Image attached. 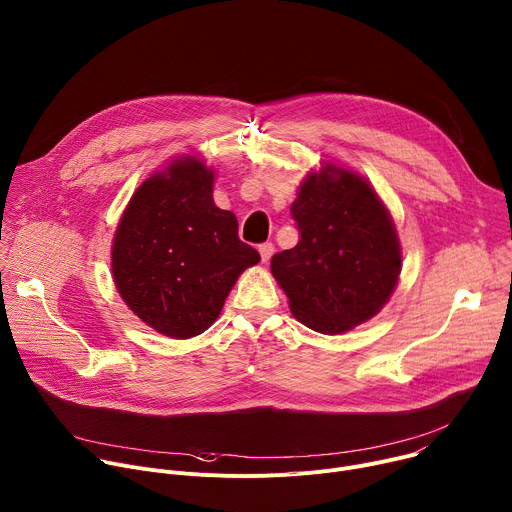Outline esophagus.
Wrapping results in <instances>:
<instances>
[{"mask_svg":"<svg viewBox=\"0 0 512 512\" xmlns=\"http://www.w3.org/2000/svg\"><path fill=\"white\" fill-rule=\"evenodd\" d=\"M258 252H260L262 262H268V260H270V256L274 254V244H272V242H264V244H260V246H258Z\"/></svg>","mask_w":512,"mask_h":512,"instance_id":"1","label":"esophagus"}]
</instances>
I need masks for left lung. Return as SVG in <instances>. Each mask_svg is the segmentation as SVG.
Instances as JSON below:
<instances>
[{"instance_id":"8db88e82","label":"left lung","mask_w":512,"mask_h":512,"mask_svg":"<svg viewBox=\"0 0 512 512\" xmlns=\"http://www.w3.org/2000/svg\"><path fill=\"white\" fill-rule=\"evenodd\" d=\"M301 240L270 270L293 315L333 335L380 311L401 272V246L374 189L350 170L309 175L291 205Z\"/></svg>"}]
</instances>
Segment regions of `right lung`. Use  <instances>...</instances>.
Wrapping results in <instances>:
<instances>
[{"label": "right lung", "mask_w": 512, "mask_h": 512, "mask_svg": "<svg viewBox=\"0 0 512 512\" xmlns=\"http://www.w3.org/2000/svg\"><path fill=\"white\" fill-rule=\"evenodd\" d=\"M213 170L175 160L134 193L113 240L111 266L126 305L156 331L187 339L219 315L238 276L260 254L238 219L213 203Z\"/></svg>", "instance_id": "add662e5"}]
</instances>
